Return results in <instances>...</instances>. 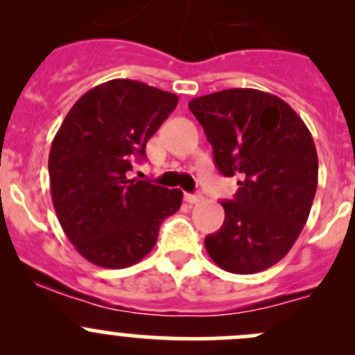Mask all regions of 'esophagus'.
Wrapping results in <instances>:
<instances>
[{"mask_svg": "<svg viewBox=\"0 0 355 355\" xmlns=\"http://www.w3.org/2000/svg\"><path fill=\"white\" fill-rule=\"evenodd\" d=\"M185 200H187L189 204H198L202 200V196L200 194H185Z\"/></svg>", "mask_w": 355, "mask_h": 355, "instance_id": "obj_1", "label": "esophagus"}]
</instances>
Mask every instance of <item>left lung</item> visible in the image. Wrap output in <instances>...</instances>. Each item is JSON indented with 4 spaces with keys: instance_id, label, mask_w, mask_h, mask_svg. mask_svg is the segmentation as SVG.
<instances>
[{
    "instance_id": "left-lung-1",
    "label": "left lung",
    "mask_w": 355,
    "mask_h": 355,
    "mask_svg": "<svg viewBox=\"0 0 355 355\" xmlns=\"http://www.w3.org/2000/svg\"><path fill=\"white\" fill-rule=\"evenodd\" d=\"M225 177H239L223 200V227L204 239L225 271L252 275L284 259L309 216L318 153L309 128L284 99L257 89H225L189 103Z\"/></svg>"
}]
</instances>
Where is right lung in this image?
Masks as SVG:
<instances>
[{"mask_svg": "<svg viewBox=\"0 0 355 355\" xmlns=\"http://www.w3.org/2000/svg\"><path fill=\"white\" fill-rule=\"evenodd\" d=\"M177 103V94L113 78L85 92L53 139L48 170L56 216L96 266L139 263L155 247L161 221L180 209V189L127 177Z\"/></svg>", "mask_w": 355, "mask_h": 355, "instance_id": "add662e5", "label": "right lung"}]
</instances>
